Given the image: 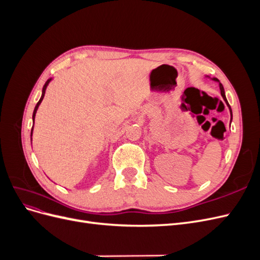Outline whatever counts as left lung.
<instances>
[{
	"label": "left lung",
	"mask_w": 260,
	"mask_h": 260,
	"mask_svg": "<svg viewBox=\"0 0 260 260\" xmlns=\"http://www.w3.org/2000/svg\"><path fill=\"white\" fill-rule=\"evenodd\" d=\"M206 78H209L210 80H212V81H216V82H218L219 83V89H220V93H221V96H222V99H223V101L225 102V104H226V106L229 107V111H230V116H231V119H230V123H231V121H232V109H231V106L229 105V103H228V100H226V98H225V93H224V89H223V85L220 83V81L217 79V78H210L209 76H205Z\"/></svg>",
	"instance_id": "8db88e82"
}]
</instances>
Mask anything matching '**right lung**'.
<instances>
[{
  "label": "right lung",
  "mask_w": 260,
  "mask_h": 260,
  "mask_svg": "<svg viewBox=\"0 0 260 260\" xmlns=\"http://www.w3.org/2000/svg\"><path fill=\"white\" fill-rule=\"evenodd\" d=\"M52 79L53 78H50V79L45 82V84L43 85V89H42V95H41V98H40V100H39V102L37 103V105H36V107H35V111H34V114H32V121H34V123H35V118H36V114H37V111H38V108H39V106H40V104H41V102L43 101V98H44V94H45V90H46V88H48V85H49V83L52 81ZM32 132H34V125H32V129H31V135H30V137H32ZM31 140H32V138H31Z\"/></svg>",
  "instance_id": "add662e5"
}]
</instances>
